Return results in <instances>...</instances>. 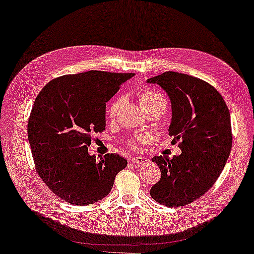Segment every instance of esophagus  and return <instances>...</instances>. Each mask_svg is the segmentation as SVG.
<instances>
[{
  "label": "esophagus",
  "mask_w": 254,
  "mask_h": 254,
  "mask_svg": "<svg viewBox=\"0 0 254 254\" xmlns=\"http://www.w3.org/2000/svg\"><path fill=\"white\" fill-rule=\"evenodd\" d=\"M131 162L137 164V165H145L148 163V159L146 157H142V156H137V157H133L131 159Z\"/></svg>",
  "instance_id": "obj_1"
}]
</instances>
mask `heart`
<instances>
[{"instance_id":"1","label":"heart","mask_w":254,"mask_h":254,"mask_svg":"<svg viewBox=\"0 0 254 254\" xmlns=\"http://www.w3.org/2000/svg\"><path fill=\"white\" fill-rule=\"evenodd\" d=\"M138 98H139L141 107L145 111V113L152 112V111H160V112L164 113V111L166 110V107H167L166 99L156 91H153V90L142 91ZM121 104H122V99L120 97L115 98L114 100L110 102L108 107V114L110 117H114L117 113H119ZM131 145L134 146L133 143Z\"/></svg>"}]
</instances>
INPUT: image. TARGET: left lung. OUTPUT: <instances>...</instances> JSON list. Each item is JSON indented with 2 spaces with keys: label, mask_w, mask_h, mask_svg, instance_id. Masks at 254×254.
<instances>
[{
  "label": "left lung",
  "mask_w": 254,
  "mask_h": 254,
  "mask_svg": "<svg viewBox=\"0 0 254 254\" xmlns=\"http://www.w3.org/2000/svg\"><path fill=\"white\" fill-rule=\"evenodd\" d=\"M168 95L172 119L169 135L181 155L154 156L162 172L150 190L152 198L167 207L187 206L211 189L232 150L230 111L223 97L200 78L168 71L147 79Z\"/></svg>",
  "instance_id": "8db88e82"
}]
</instances>
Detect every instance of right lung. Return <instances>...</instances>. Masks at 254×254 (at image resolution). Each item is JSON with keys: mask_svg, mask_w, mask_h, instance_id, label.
I'll use <instances>...</instances> for the list:
<instances>
[{"mask_svg": "<svg viewBox=\"0 0 254 254\" xmlns=\"http://www.w3.org/2000/svg\"><path fill=\"white\" fill-rule=\"evenodd\" d=\"M133 73L91 70L54 78L36 97L28 138L36 172L64 201L87 206L104 198L127 166L119 154L89 155L91 134L106 130L107 102Z\"/></svg>", "mask_w": 254, "mask_h": 254, "instance_id": "add662e5", "label": "right lung"}]
</instances>
